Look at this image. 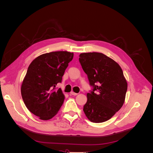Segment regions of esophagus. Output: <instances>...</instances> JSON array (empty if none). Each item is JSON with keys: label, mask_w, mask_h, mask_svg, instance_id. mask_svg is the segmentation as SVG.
Listing matches in <instances>:
<instances>
[{"label": "esophagus", "mask_w": 153, "mask_h": 153, "mask_svg": "<svg viewBox=\"0 0 153 153\" xmlns=\"http://www.w3.org/2000/svg\"><path fill=\"white\" fill-rule=\"evenodd\" d=\"M70 94H71V95H73V96H76L78 94L76 93V92H74L73 91H71V92H70Z\"/></svg>", "instance_id": "34e87169"}]
</instances>
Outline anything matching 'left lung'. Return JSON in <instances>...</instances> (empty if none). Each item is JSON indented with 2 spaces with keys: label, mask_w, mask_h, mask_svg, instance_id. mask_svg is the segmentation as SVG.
Returning <instances> with one entry per match:
<instances>
[{
  "label": "left lung",
  "mask_w": 153,
  "mask_h": 153,
  "mask_svg": "<svg viewBox=\"0 0 153 153\" xmlns=\"http://www.w3.org/2000/svg\"><path fill=\"white\" fill-rule=\"evenodd\" d=\"M79 61L93 89L87 94L84 112L90 121H108L123 106L128 89L122 69L113 59L98 52L82 53Z\"/></svg>",
  "instance_id": "8db88e82"
}]
</instances>
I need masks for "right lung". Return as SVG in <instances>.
<instances>
[{
  "instance_id": "1",
  "label": "right lung",
  "mask_w": 153,
  "mask_h": 153,
  "mask_svg": "<svg viewBox=\"0 0 153 153\" xmlns=\"http://www.w3.org/2000/svg\"><path fill=\"white\" fill-rule=\"evenodd\" d=\"M73 53L59 51L37 57L29 65L21 86L22 99L28 110L39 119L47 121L56 115L64 102L61 82Z\"/></svg>"
}]
</instances>
